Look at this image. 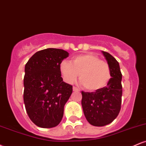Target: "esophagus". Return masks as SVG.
<instances>
[{
  "instance_id": "esophagus-1",
  "label": "esophagus",
  "mask_w": 146,
  "mask_h": 146,
  "mask_svg": "<svg viewBox=\"0 0 146 146\" xmlns=\"http://www.w3.org/2000/svg\"><path fill=\"white\" fill-rule=\"evenodd\" d=\"M73 91H79V90H80L78 88H76V87H75V86H73Z\"/></svg>"
}]
</instances>
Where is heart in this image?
Wrapping results in <instances>:
<instances>
[{"label":"heart","instance_id":"heart-1","mask_svg":"<svg viewBox=\"0 0 146 146\" xmlns=\"http://www.w3.org/2000/svg\"><path fill=\"white\" fill-rule=\"evenodd\" d=\"M60 70L64 81L68 84L74 83L80 74V81L89 91L104 88L111 78L109 64L93 53L75 56L71 63L62 61Z\"/></svg>","mask_w":146,"mask_h":146}]
</instances>
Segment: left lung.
I'll return each instance as SVG.
<instances>
[{"label": "left lung", "mask_w": 146, "mask_h": 146, "mask_svg": "<svg viewBox=\"0 0 146 146\" xmlns=\"http://www.w3.org/2000/svg\"><path fill=\"white\" fill-rule=\"evenodd\" d=\"M109 64L111 78L106 86L95 92L82 91L84 114L90 124L104 126L113 122L121 110L122 75L119 62L107 52L102 51Z\"/></svg>", "instance_id": "1"}]
</instances>
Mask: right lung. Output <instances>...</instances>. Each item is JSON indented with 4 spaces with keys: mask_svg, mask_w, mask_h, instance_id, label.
<instances>
[{
    "mask_svg": "<svg viewBox=\"0 0 146 146\" xmlns=\"http://www.w3.org/2000/svg\"><path fill=\"white\" fill-rule=\"evenodd\" d=\"M67 51L48 48L36 52L25 65L23 100L30 119L38 127L60 123L73 86L63 82L60 65Z\"/></svg>",
    "mask_w": 146,
    "mask_h": 146,
    "instance_id": "1",
    "label": "right lung"
}]
</instances>
